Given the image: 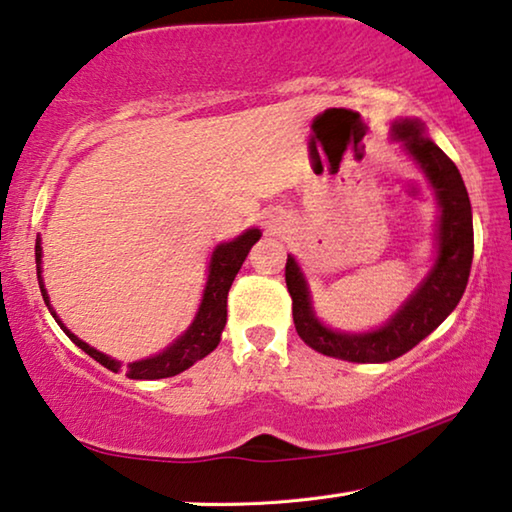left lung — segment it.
I'll return each mask as SVG.
<instances>
[{"label":"left lung","mask_w":512,"mask_h":512,"mask_svg":"<svg viewBox=\"0 0 512 512\" xmlns=\"http://www.w3.org/2000/svg\"><path fill=\"white\" fill-rule=\"evenodd\" d=\"M397 140L418 160L436 189L440 207V250L433 271L415 296L400 309V314L386 327L370 334H341L318 323L311 311L309 291L296 259L287 257V289L293 300V323L302 341L325 357L352 363H386L413 350L424 336H429L452 314L463 298L470 277L474 255L472 205L456 164L422 135V124L415 119H402L393 126Z\"/></svg>","instance_id":"8db88e82"}]
</instances>
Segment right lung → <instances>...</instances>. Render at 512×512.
<instances>
[{"mask_svg":"<svg viewBox=\"0 0 512 512\" xmlns=\"http://www.w3.org/2000/svg\"><path fill=\"white\" fill-rule=\"evenodd\" d=\"M259 237H262V232H259L257 228L246 230L244 235L237 237L235 241H230V244H221L214 250L212 264H210V277H207V287L203 293V302H201V309H198L192 327H189L187 332L180 336V339L173 343L169 350L158 354V357L128 363L126 377H131V379L173 377V375H178V372L187 370L189 366H194L198 359L207 357V354H210L216 345H219L221 332L225 327V318H228V309H225L228 307V291L232 287V282H235V275L239 273L241 264H244V259L248 257L250 248L257 244ZM40 257H42V248H40V239H36V266H38L40 291L49 307V296H47L45 284H42V277H40ZM49 311H51V316L58 320L56 311L51 307H49ZM58 325L65 329V325L60 323V320H58ZM65 334L76 345H79L85 354H90L94 361H99L103 368H108L112 372H117L121 368L115 359L106 357V354H101L94 348H90L88 343L76 339L69 329H65Z\"/></svg>","mask_w":512,"mask_h":512,"instance_id":"right-lung-1","label":"right lung"}]
</instances>
